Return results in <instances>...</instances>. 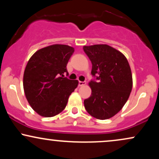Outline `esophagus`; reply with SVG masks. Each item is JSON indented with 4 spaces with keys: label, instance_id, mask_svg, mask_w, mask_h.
<instances>
[{
    "label": "esophagus",
    "instance_id": "1",
    "mask_svg": "<svg viewBox=\"0 0 159 159\" xmlns=\"http://www.w3.org/2000/svg\"><path fill=\"white\" fill-rule=\"evenodd\" d=\"M86 84V81H79L78 82V86L81 87V86H84Z\"/></svg>",
    "mask_w": 159,
    "mask_h": 159
}]
</instances>
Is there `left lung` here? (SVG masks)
<instances>
[{
	"label": "left lung",
	"mask_w": 159,
	"mask_h": 159,
	"mask_svg": "<svg viewBox=\"0 0 159 159\" xmlns=\"http://www.w3.org/2000/svg\"><path fill=\"white\" fill-rule=\"evenodd\" d=\"M92 63L91 74L96 78L89 83L90 98L84 101L89 114L98 120L114 116L123 108L132 89V75L126 57L107 45L84 46Z\"/></svg>",
	"instance_id": "1"
}]
</instances>
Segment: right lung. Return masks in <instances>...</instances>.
<instances>
[{"label":"right lung","mask_w":159,"mask_h":159,"mask_svg":"<svg viewBox=\"0 0 159 159\" xmlns=\"http://www.w3.org/2000/svg\"><path fill=\"white\" fill-rule=\"evenodd\" d=\"M74 48L55 44L38 50L25 67L23 87L27 102L40 116L52 117L62 112L77 80L64 77Z\"/></svg>","instance_id":"right-lung-1"}]
</instances>
